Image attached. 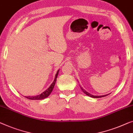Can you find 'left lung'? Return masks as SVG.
Here are the masks:
<instances>
[{
	"mask_svg": "<svg viewBox=\"0 0 133 133\" xmlns=\"http://www.w3.org/2000/svg\"><path fill=\"white\" fill-rule=\"evenodd\" d=\"M81 89H82V90H83V92H84V94H86V95H87L88 96H89V97H92V98H101V97H105V96H107V95H101V96H95V95H92V94H90L89 93H88V92H86L85 90L84 89H83V88L81 87Z\"/></svg>",
	"mask_w": 133,
	"mask_h": 133,
	"instance_id": "obj_1",
	"label": "left lung"
}]
</instances>
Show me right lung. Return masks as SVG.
Wrapping results in <instances>:
<instances>
[{"instance_id": "obj_1", "label": "right lung", "mask_w": 133, "mask_h": 133, "mask_svg": "<svg viewBox=\"0 0 133 133\" xmlns=\"http://www.w3.org/2000/svg\"><path fill=\"white\" fill-rule=\"evenodd\" d=\"M59 70L57 71V72L56 73V74L55 76V80H54L53 82L51 83V84L50 86V87L48 88L47 90H45V91L43 92V93L40 94V95H36V96H32V97H30V96H28V97H24L25 98H28L29 99H32V100H40V99H45V98H47L49 97L50 95V94L51 93V92H52V90L54 88V86L55 85V83H56V78H57V77L58 76V73H59Z\"/></svg>"}]
</instances>
